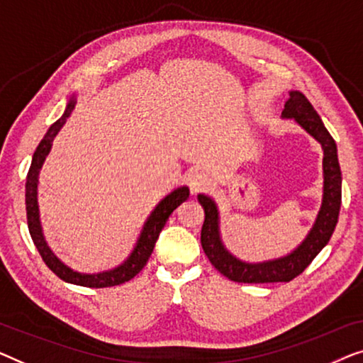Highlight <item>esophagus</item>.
<instances>
[{"mask_svg":"<svg viewBox=\"0 0 363 363\" xmlns=\"http://www.w3.org/2000/svg\"><path fill=\"white\" fill-rule=\"evenodd\" d=\"M186 181H187L189 189H191V192H199V191H202V189L207 187L208 177L203 174L202 171H191L187 174Z\"/></svg>","mask_w":363,"mask_h":363,"instance_id":"obj_1","label":"esophagus"}]
</instances>
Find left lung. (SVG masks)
<instances>
[{"label": "left lung", "mask_w": 363, "mask_h": 363, "mask_svg": "<svg viewBox=\"0 0 363 363\" xmlns=\"http://www.w3.org/2000/svg\"><path fill=\"white\" fill-rule=\"evenodd\" d=\"M284 118H294L303 128L314 136L324 150V199L318 220L308 238L301 243L288 257L273 259L267 263L248 264L233 258L223 248L218 235V212L211 197L199 196V202L206 211L201 232V243L203 253L208 258L218 273L232 279L235 283H288L299 277L311 262L318 257L333 237L334 228L339 218L340 201H342V174L339 160H337V146L334 138L325 130L320 121L318 111L311 105V101L301 91H291L289 100L286 101L283 110Z\"/></svg>", "instance_id": "obj_1"}]
</instances>
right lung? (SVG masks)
I'll return each instance as SVG.
<instances>
[{"mask_svg":"<svg viewBox=\"0 0 363 363\" xmlns=\"http://www.w3.org/2000/svg\"><path fill=\"white\" fill-rule=\"evenodd\" d=\"M75 108V101L70 100L67 108H65L64 115L50 126L43 138V141L39 143V146L35 147L33 162H30L28 177H26V216H28V228L30 233V238L38 248L40 257H43L44 263L48 264L49 269L52 273L57 274L64 281L85 286V288H108V286H118L126 281H130L131 278H135L143 268L146 267L147 259H150L152 248L162 228H164L167 218L177 207L181 206L184 201H187L189 197V189L179 187L177 191L171 192L166 199H162L160 206L155 208V212L151 213L147 222L145 223V228L140 235L135 250H133L131 257L121 264V267L111 269V272L99 273V274H82L77 272L65 267L64 263H60L55 255L50 252L48 243L43 237V230H40V222H39V208H38V176L39 169L43 167V162L45 156L49 155L50 147H52V141L57 133L62 128L65 121Z\"/></svg>","mask_w":363,"mask_h":363,"instance_id":"1","label":"right lung"}]
</instances>
